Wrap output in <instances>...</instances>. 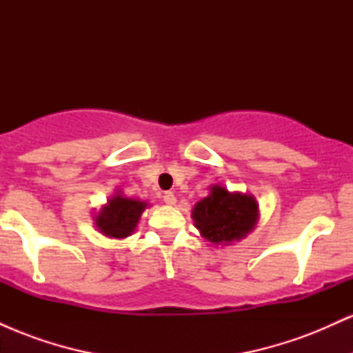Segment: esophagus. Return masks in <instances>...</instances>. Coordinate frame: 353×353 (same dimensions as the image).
I'll list each match as a JSON object with an SVG mask.
<instances>
[{"mask_svg": "<svg viewBox=\"0 0 353 353\" xmlns=\"http://www.w3.org/2000/svg\"><path fill=\"white\" fill-rule=\"evenodd\" d=\"M164 202H165V204H168V205H174V204H176V196H174V194L172 192H164Z\"/></svg>", "mask_w": 353, "mask_h": 353, "instance_id": "34e87169", "label": "esophagus"}]
</instances>
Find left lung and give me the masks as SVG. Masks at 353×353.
<instances>
[{
	"label": "left lung",
	"instance_id": "obj_1",
	"mask_svg": "<svg viewBox=\"0 0 353 353\" xmlns=\"http://www.w3.org/2000/svg\"><path fill=\"white\" fill-rule=\"evenodd\" d=\"M259 205L252 196L230 194L222 185L210 188V196L204 197L192 210V219L201 236L212 244L239 241L254 229Z\"/></svg>",
	"mask_w": 353,
	"mask_h": 353
}]
</instances>
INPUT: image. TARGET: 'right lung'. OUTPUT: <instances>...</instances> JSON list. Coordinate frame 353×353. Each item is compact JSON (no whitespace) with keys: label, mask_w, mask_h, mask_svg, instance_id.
Here are the masks:
<instances>
[{"label":"right lung","mask_w":353,"mask_h":353,"mask_svg":"<svg viewBox=\"0 0 353 353\" xmlns=\"http://www.w3.org/2000/svg\"><path fill=\"white\" fill-rule=\"evenodd\" d=\"M145 205V202L114 196L96 217V225L108 237H128L136 229Z\"/></svg>","instance_id":"add662e5"}]
</instances>
